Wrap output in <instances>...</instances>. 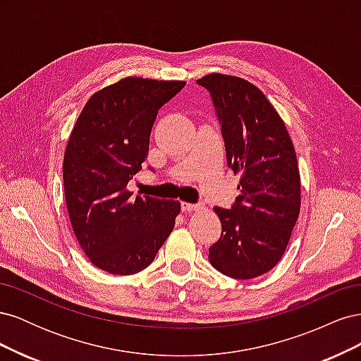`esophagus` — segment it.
<instances>
[{
	"label": "esophagus",
	"instance_id": "1",
	"mask_svg": "<svg viewBox=\"0 0 361 361\" xmlns=\"http://www.w3.org/2000/svg\"><path fill=\"white\" fill-rule=\"evenodd\" d=\"M180 207H182V211H185V212H190V211H195V209H200V204H194V203H188V202H182L180 203Z\"/></svg>",
	"mask_w": 361,
	"mask_h": 361
}]
</instances>
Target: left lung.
Segmentation results:
<instances>
[{
    "mask_svg": "<svg viewBox=\"0 0 361 361\" xmlns=\"http://www.w3.org/2000/svg\"><path fill=\"white\" fill-rule=\"evenodd\" d=\"M197 84L211 94L227 166L241 173V194L231 209L214 207L221 236L209 248V262L227 277L255 279L279 264L300 215L297 155L285 123L256 85L223 73Z\"/></svg>",
    "mask_w": 361,
    "mask_h": 361,
    "instance_id": "8db88e82",
    "label": "left lung"
}]
</instances>
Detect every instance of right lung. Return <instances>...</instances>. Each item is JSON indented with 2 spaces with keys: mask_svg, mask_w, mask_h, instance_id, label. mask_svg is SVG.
<instances>
[{
  "mask_svg": "<svg viewBox=\"0 0 361 361\" xmlns=\"http://www.w3.org/2000/svg\"><path fill=\"white\" fill-rule=\"evenodd\" d=\"M183 81L129 78L96 92L76 120L63 161L73 233L92 264L114 276L147 268L174 227L178 200L128 191L149 155L159 108Z\"/></svg>",
  "mask_w": 361,
  "mask_h": 361,
  "instance_id": "obj_1",
  "label": "right lung"
}]
</instances>
